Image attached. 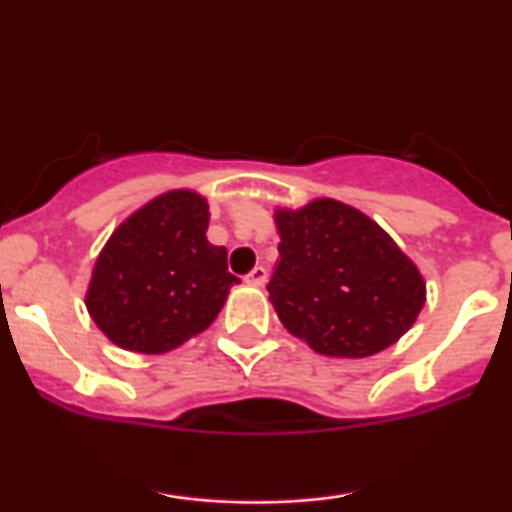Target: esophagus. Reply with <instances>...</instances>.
I'll return each mask as SVG.
<instances>
[{
  "label": "esophagus",
  "mask_w": 512,
  "mask_h": 512,
  "mask_svg": "<svg viewBox=\"0 0 512 512\" xmlns=\"http://www.w3.org/2000/svg\"><path fill=\"white\" fill-rule=\"evenodd\" d=\"M245 284H248V286H264V284H267V269H264V267L252 269V272L245 276Z\"/></svg>",
  "instance_id": "1"
}]
</instances>
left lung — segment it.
I'll use <instances>...</instances> for the list:
<instances>
[{"instance_id":"8db88e82","label":"left lung","mask_w":512,"mask_h":512,"mask_svg":"<svg viewBox=\"0 0 512 512\" xmlns=\"http://www.w3.org/2000/svg\"><path fill=\"white\" fill-rule=\"evenodd\" d=\"M274 221L279 264L267 291L293 337L322 356L366 358L414 325L424 276L370 216L322 197L276 209Z\"/></svg>"}]
</instances>
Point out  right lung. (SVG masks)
Returning a JSON list of instances; mask_svg holds the SVG:
<instances>
[{"mask_svg":"<svg viewBox=\"0 0 512 512\" xmlns=\"http://www.w3.org/2000/svg\"><path fill=\"white\" fill-rule=\"evenodd\" d=\"M207 228L209 204L192 190L163 192L115 228L86 291L88 315L110 342L166 354L216 320L240 279Z\"/></svg>","mask_w":512,"mask_h":512,"instance_id":"1","label":"right lung"}]
</instances>
